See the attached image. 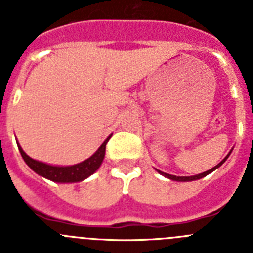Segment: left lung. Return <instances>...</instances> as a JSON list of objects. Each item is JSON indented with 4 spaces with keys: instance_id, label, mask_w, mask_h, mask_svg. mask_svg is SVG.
<instances>
[{
    "instance_id": "1",
    "label": "left lung",
    "mask_w": 253,
    "mask_h": 253,
    "mask_svg": "<svg viewBox=\"0 0 253 253\" xmlns=\"http://www.w3.org/2000/svg\"><path fill=\"white\" fill-rule=\"evenodd\" d=\"M229 154H231V152H229V153L227 154V157H225L224 160L222 161V162L218 163V165H216L215 167H213V169H208V171L203 172V173H199V175H195V176H175V175H169V173H165V172H162V171H158V172H160L161 175L165 176V177L169 178V180H173V181H194V180H199V178H203V177H205V176H207V175H209L210 172H213L214 169H218L219 166H222L223 163L225 162V160H227V158L229 157Z\"/></svg>"
}]
</instances>
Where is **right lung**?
Wrapping results in <instances>:
<instances>
[{"instance_id":"add662e5","label":"right lung","mask_w":253,"mask_h":253,"mask_svg":"<svg viewBox=\"0 0 253 253\" xmlns=\"http://www.w3.org/2000/svg\"><path fill=\"white\" fill-rule=\"evenodd\" d=\"M109 138H106L104 143H102L100 148L91 156L90 158H87L86 161L73 166H51V165H46V163L39 162V161L33 160L29 157L25 152L22 151L20 144L17 143L19 151L21 153L22 158L26 162L29 167L34 172H37L38 175L43 176V177L48 178V180L54 181V182H78L88 176H91L93 172L97 171L100 166H101L102 161L105 157V149H106V143L109 142Z\"/></svg>"}]
</instances>
